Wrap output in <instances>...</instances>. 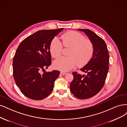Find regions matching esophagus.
Wrapping results in <instances>:
<instances>
[{"mask_svg":"<svg viewBox=\"0 0 127 127\" xmlns=\"http://www.w3.org/2000/svg\"><path fill=\"white\" fill-rule=\"evenodd\" d=\"M61 74H62V75H65L66 74V73H65V72H63V71H61Z\"/></svg>","mask_w":127,"mask_h":127,"instance_id":"1","label":"esophagus"}]
</instances>
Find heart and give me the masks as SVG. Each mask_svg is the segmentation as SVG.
<instances>
[{
    "mask_svg": "<svg viewBox=\"0 0 127 127\" xmlns=\"http://www.w3.org/2000/svg\"><path fill=\"white\" fill-rule=\"evenodd\" d=\"M62 43L65 47L70 48L67 57H61L55 61L54 67L64 72L71 70L77 64L83 66L88 63L93 55L95 47L90 40L79 32L71 31L61 36ZM63 45L57 38H53L50 44L51 54L55 58H58L62 53Z\"/></svg>",
    "mask_w": 127,
    "mask_h": 127,
    "instance_id": "obj_1",
    "label": "heart"
}]
</instances>
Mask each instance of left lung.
<instances>
[{"label": "left lung", "instance_id": "8db88e82", "mask_svg": "<svg viewBox=\"0 0 127 127\" xmlns=\"http://www.w3.org/2000/svg\"><path fill=\"white\" fill-rule=\"evenodd\" d=\"M83 32L95 47L91 59L81 71L87 75L72 73L74 79L70 84L72 93L80 99L91 97L99 93L104 86L109 70V55L105 42L93 32L88 29H78Z\"/></svg>", "mask_w": 127, "mask_h": 127}]
</instances>
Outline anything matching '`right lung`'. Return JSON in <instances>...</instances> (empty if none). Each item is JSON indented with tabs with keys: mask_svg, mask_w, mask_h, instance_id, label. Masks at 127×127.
<instances>
[{
	"mask_svg": "<svg viewBox=\"0 0 127 127\" xmlns=\"http://www.w3.org/2000/svg\"><path fill=\"white\" fill-rule=\"evenodd\" d=\"M63 30H41L27 37L19 44L13 59V76L16 85L30 99H45L52 92L60 72H45L51 64L50 44ZM44 72L42 73L41 72Z\"/></svg>",
	"mask_w": 127,
	"mask_h": 127,
	"instance_id": "add662e5",
	"label": "right lung"
}]
</instances>
